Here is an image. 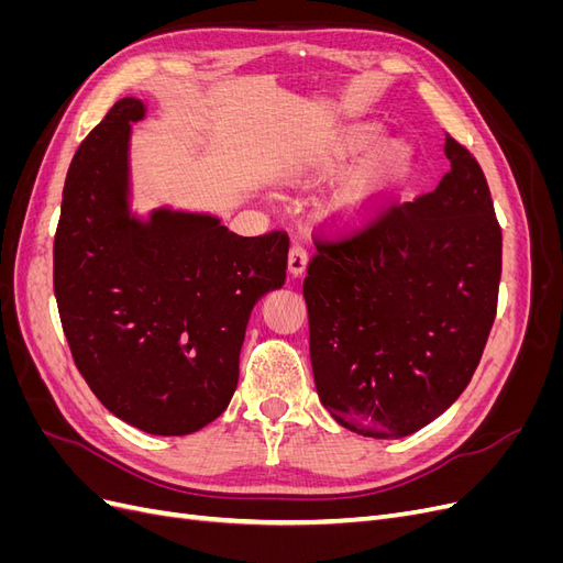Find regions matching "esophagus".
<instances>
[{"instance_id":"esophagus-1","label":"esophagus","mask_w":563,"mask_h":563,"mask_svg":"<svg viewBox=\"0 0 563 563\" xmlns=\"http://www.w3.org/2000/svg\"><path fill=\"white\" fill-rule=\"evenodd\" d=\"M305 269H308V251H305L300 244H296L291 246V251H288V275L302 277Z\"/></svg>"}]
</instances>
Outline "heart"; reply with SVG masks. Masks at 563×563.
I'll list each match as a JSON object with an SVG mask.
<instances>
[{
    "instance_id": "obj_1",
    "label": "heart",
    "mask_w": 563,
    "mask_h": 563,
    "mask_svg": "<svg viewBox=\"0 0 563 563\" xmlns=\"http://www.w3.org/2000/svg\"><path fill=\"white\" fill-rule=\"evenodd\" d=\"M380 139L378 124H352L340 129L319 152L291 168L288 185H305L335 172L347 159L362 155ZM408 176V147L401 141H387L371 150L352 172L335 187L329 201L333 225L343 232L360 230L371 223L383 203L391 199Z\"/></svg>"
}]
</instances>
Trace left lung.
Returning a JSON list of instances; mask_svg holds the SVG:
<instances>
[{
	"label": "left lung",
	"mask_w": 563,
	"mask_h": 563,
	"mask_svg": "<svg viewBox=\"0 0 563 563\" xmlns=\"http://www.w3.org/2000/svg\"><path fill=\"white\" fill-rule=\"evenodd\" d=\"M437 190L321 244L302 296L317 395L343 428L399 439L463 395L498 308L503 234L482 166L446 133Z\"/></svg>",
	"instance_id": "8db88e82"
}]
</instances>
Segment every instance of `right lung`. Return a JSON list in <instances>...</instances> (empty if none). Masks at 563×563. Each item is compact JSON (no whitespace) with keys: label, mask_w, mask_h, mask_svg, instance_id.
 <instances>
[{"label":"right lung","mask_w":563,"mask_h":563,"mask_svg":"<svg viewBox=\"0 0 563 563\" xmlns=\"http://www.w3.org/2000/svg\"><path fill=\"white\" fill-rule=\"evenodd\" d=\"M147 106L117 100L63 187L54 291L73 360L110 413L159 437L225 411L244 333L284 286L288 236H240L201 211L131 209V124Z\"/></svg>","instance_id":"right-lung-1"}]
</instances>
